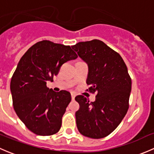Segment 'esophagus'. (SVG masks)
<instances>
[{"label":"esophagus","mask_w":154,"mask_h":154,"mask_svg":"<svg viewBox=\"0 0 154 154\" xmlns=\"http://www.w3.org/2000/svg\"><path fill=\"white\" fill-rule=\"evenodd\" d=\"M71 99H72V100H74V98H75V96H76V94H74V93H71Z\"/></svg>","instance_id":"1"}]
</instances>
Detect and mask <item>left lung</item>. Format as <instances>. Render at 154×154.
<instances>
[{
    "label": "left lung",
    "instance_id": "1",
    "mask_svg": "<svg viewBox=\"0 0 154 154\" xmlns=\"http://www.w3.org/2000/svg\"><path fill=\"white\" fill-rule=\"evenodd\" d=\"M88 66L87 91L96 94L90 102L77 95L80 104L76 122L79 132L91 139H101L112 133L129 109L131 78L120 54L98 39L80 42L71 46Z\"/></svg>",
    "mask_w": 154,
    "mask_h": 154
}]
</instances>
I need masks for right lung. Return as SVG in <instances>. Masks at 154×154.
<instances>
[{"label":"right lung","instance_id":"add662e5","mask_svg":"<svg viewBox=\"0 0 154 154\" xmlns=\"http://www.w3.org/2000/svg\"><path fill=\"white\" fill-rule=\"evenodd\" d=\"M76 58L69 45L42 40L20 60L11 79L12 104L18 118L35 134L51 136L61 128L71 94L50 89L47 82L53 81L62 65Z\"/></svg>","mask_w":154,"mask_h":154}]
</instances>
